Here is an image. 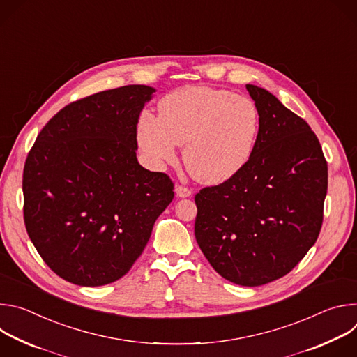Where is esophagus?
Wrapping results in <instances>:
<instances>
[{
    "label": "esophagus",
    "mask_w": 357,
    "mask_h": 357,
    "mask_svg": "<svg viewBox=\"0 0 357 357\" xmlns=\"http://www.w3.org/2000/svg\"><path fill=\"white\" fill-rule=\"evenodd\" d=\"M175 193H176L178 197H189V196L192 195V190H190L189 188H185V186L178 185V186L175 188Z\"/></svg>",
    "instance_id": "34e87169"
}]
</instances>
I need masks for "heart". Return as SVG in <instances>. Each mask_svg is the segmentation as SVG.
Listing matches in <instances>:
<instances>
[{
    "instance_id": "1",
    "label": "heart",
    "mask_w": 357,
    "mask_h": 357,
    "mask_svg": "<svg viewBox=\"0 0 357 357\" xmlns=\"http://www.w3.org/2000/svg\"><path fill=\"white\" fill-rule=\"evenodd\" d=\"M260 132V113L252 100L229 90L185 87L164 96L158 117L142 112L135 135L148 160L162 167L176 160L199 182L218 185L236 176L250 161Z\"/></svg>"
}]
</instances>
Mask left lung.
Here are the masks:
<instances>
[{
    "mask_svg": "<svg viewBox=\"0 0 357 357\" xmlns=\"http://www.w3.org/2000/svg\"><path fill=\"white\" fill-rule=\"evenodd\" d=\"M260 113L248 164L195 196L196 241L227 281L259 287L288 274L315 244L328 164L308 123L263 87L245 84Z\"/></svg>",
    "mask_w": 357,
    "mask_h": 357,
    "instance_id": "left-lung-1",
    "label": "left lung"
}]
</instances>
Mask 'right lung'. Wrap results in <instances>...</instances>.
Wrapping results in <instances>:
<instances>
[{
  "mask_svg": "<svg viewBox=\"0 0 357 357\" xmlns=\"http://www.w3.org/2000/svg\"><path fill=\"white\" fill-rule=\"evenodd\" d=\"M154 87L130 84L63 107L24 167V220L47 267L82 287L126 275L174 199L167 174L137 160L135 126Z\"/></svg>",
  "mask_w": 357,
  "mask_h": 357,
  "instance_id": "add662e5",
  "label": "right lung"
}]
</instances>
